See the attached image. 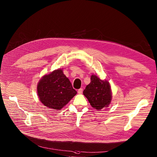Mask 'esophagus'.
<instances>
[{"label":"esophagus","mask_w":157,"mask_h":157,"mask_svg":"<svg viewBox=\"0 0 157 157\" xmlns=\"http://www.w3.org/2000/svg\"><path fill=\"white\" fill-rule=\"evenodd\" d=\"M82 93H83V89L80 88L78 90V94H82Z\"/></svg>","instance_id":"esophagus-1"}]
</instances>
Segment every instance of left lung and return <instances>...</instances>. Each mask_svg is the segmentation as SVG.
Returning <instances> with one entry per match:
<instances>
[{
	"instance_id": "obj_1",
	"label": "left lung",
	"mask_w": 157,
	"mask_h": 157,
	"mask_svg": "<svg viewBox=\"0 0 157 157\" xmlns=\"http://www.w3.org/2000/svg\"><path fill=\"white\" fill-rule=\"evenodd\" d=\"M83 94L90 105L96 109L108 106L111 102L112 93L109 82L101 80L96 75L91 76L90 83L86 86Z\"/></svg>"
}]
</instances>
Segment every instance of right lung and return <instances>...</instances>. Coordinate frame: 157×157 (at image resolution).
<instances>
[{
  "label": "right lung",
  "mask_w": 157,
  "mask_h": 157,
  "mask_svg": "<svg viewBox=\"0 0 157 157\" xmlns=\"http://www.w3.org/2000/svg\"><path fill=\"white\" fill-rule=\"evenodd\" d=\"M37 93L45 106L60 110L76 95L77 91L62 70L58 69L41 78L37 85Z\"/></svg>",
  "instance_id": "add662e5"
}]
</instances>
